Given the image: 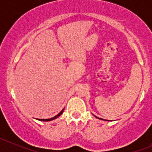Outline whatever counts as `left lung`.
Returning a JSON list of instances; mask_svg holds the SVG:
<instances>
[{
  "mask_svg": "<svg viewBox=\"0 0 152 152\" xmlns=\"http://www.w3.org/2000/svg\"><path fill=\"white\" fill-rule=\"evenodd\" d=\"M95 116V115H94ZM95 117L96 118H98V119H100V120H103V121H107V120H105V119H102V118H98V117H96V116H95Z\"/></svg>",
  "mask_w": 152,
  "mask_h": 152,
  "instance_id": "1",
  "label": "left lung"
}]
</instances>
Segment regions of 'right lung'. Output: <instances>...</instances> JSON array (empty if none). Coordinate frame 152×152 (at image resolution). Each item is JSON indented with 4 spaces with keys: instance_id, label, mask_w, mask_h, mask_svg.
<instances>
[{
    "instance_id": "obj_1",
    "label": "right lung",
    "mask_w": 152,
    "mask_h": 152,
    "mask_svg": "<svg viewBox=\"0 0 152 152\" xmlns=\"http://www.w3.org/2000/svg\"><path fill=\"white\" fill-rule=\"evenodd\" d=\"M63 112H64V109L62 110V111L60 112V113H59V114H57L56 116H54V117L51 118H48V119H38V118H36V119H37V120H38V121H50L54 120V119L57 118L58 117H59V116H60L61 115H62V113H63Z\"/></svg>"
}]
</instances>
